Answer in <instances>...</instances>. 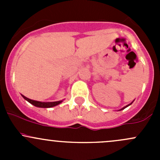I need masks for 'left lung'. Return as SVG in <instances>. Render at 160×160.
<instances>
[{
	"label": "left lung",
	"mask_w": 160,
	"mask_h": 160,
	"mask_svg": "<svg viewBox=\"0 0 160 160\" xmlns=\"http://www.w3.org/2000/svg\"><path fill=\"white\" fill-rule=\"evenodd\" d=\"M131 104H132V103H131ZM131 104H128V105L125 106V107H124V108H122V109H125V108H127V107H128V106H129V105H131ZM122 109H121V110H122Z\"/></svg>",
	"instance_id": "obj_1"
}]
</instances>
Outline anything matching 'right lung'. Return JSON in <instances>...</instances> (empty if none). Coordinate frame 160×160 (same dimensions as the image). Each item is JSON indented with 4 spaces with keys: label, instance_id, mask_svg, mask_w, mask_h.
Returning <instances> with one entry per match:
<instances>
[{
    "label": "right lung",
    "instance_id": "add662e5",
    "mask_svg": "<svg viewBox=\"0 0 160 160\" xmlns=\"http://www.w3.org/2000/svg\"><path fill=\"white\" fill-rule=\"evenodd\" d=\"M24 98H25L26 101H28V102L31 103L32 104H33L34 106L35 107H38V108H52V107H54V106L58 105L59 104H60L62 102V101H55V102H40V101H34V100H31L29 98H26V97L23 96Z\"/></svg>",
    "mask_w": 160,
    "mask_h": 160
}]
</instances>
